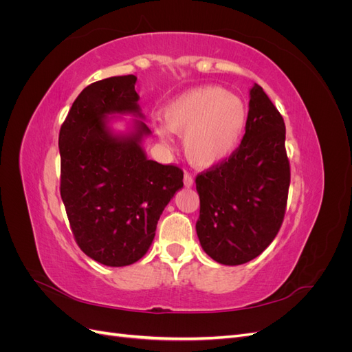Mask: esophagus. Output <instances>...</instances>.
I'll list each match as a JSON object with an SVG mask.
<instances>
[{
  "mask_svg": "<svg viewBox=\"0 0 352 352\" xmlns=\"http://www.w3.org/2000/svg\"><path fill=\"white\" fill-rule=\"evenodd\" d=\"M184 185L186 186V188H190L194 185V179H192V176H190L189 173H185L184 175Z\"/></svg>",
  "mask_w": 352,
  "mask_h": 352,
  "instance_id": "34e87169",
  "label": "esophagus"
}]
</instances>
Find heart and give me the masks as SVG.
<instances>
[{
  "mask_svg": "<svg viewBox=\"0 0 352 352\" xmlns=\"http://www.w3.org/2000/svg\"><path fill=\"white\" fill-rule=\"evenodd\" d=\"M163 123L155 127L160 140L168 142V131L182 135V148L189 163L198 168H211L236 151L248 124V107L228 89L206 85L168 102Z\"/></svg>",
  "mask_w": 352,
  "mask_h": 352,
  "instance_id": "1",
  "label": "heart"
}]
</instances>
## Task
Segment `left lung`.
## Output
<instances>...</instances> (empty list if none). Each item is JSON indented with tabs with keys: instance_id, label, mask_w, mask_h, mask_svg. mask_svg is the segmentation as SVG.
Returning a JSON list of instances; mask_svg holds the SVG:
<instances>
[{
	"instance_id": "8db88e82",
	"label": "left lung",
	"mask_w": 352,
	"mask_h": 352,
	"mask_svg": "<svg viewBox=\"0 0 352 352\" xmlns=\"http://www.w3.org/2000/svg\"><path fill=\"white\" fill-rule=\"evenodd\" d=\"M248 124L226 162L197 176V235L225 265L254 260L278 235L291 182L285 122L260 85L250 89Z\"/></svg>"
}]
</instances>
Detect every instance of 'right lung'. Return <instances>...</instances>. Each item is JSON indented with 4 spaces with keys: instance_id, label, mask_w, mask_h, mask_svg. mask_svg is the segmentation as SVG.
Returning a JSON list of instances; mask_svg holds the SVG:
<instances>
[{
    "instance_id": "add662e5",
    "label": "right lung",
    "mask_w": 352,
    "mask_h": 352,
    "mask_svg": "<svg viewBox=\"0 0 352 352\" xmlns=\"http://www.w3.org/2000/svg\"><path fill=\"white\" fill-rule=\"evenodd\" d=\"M135 74L102 79L74 100L58 136L60 194L80 250L110 267L141 260L166 206L184 188V172L148 160ZM122 115L126 129L112 123Z\"/></svg>"
}]
</instances>
